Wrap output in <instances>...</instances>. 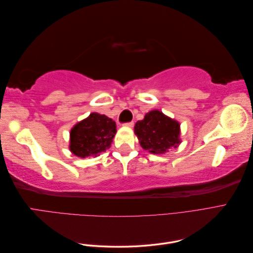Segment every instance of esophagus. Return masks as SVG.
<instances>
[{
	"label": "esophagus",
	"instance_id": "1",
	"mask_svg": "<svg viewBox=\"0 0 253 253\" xmlns=\"http://www.w3.org/2000/svg\"><path fill=\"white\" fill-rule=\"evenodd\" d=\"M126 126L127 127H133L134 126V122L133 121H129V122H126V124H125Z\"/></svg>",
	"mask_w": 253,
	"mask_h": 253
}]
</instances>
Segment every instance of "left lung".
Wrapping results in <instances>:
<instances>
[{
  "label": "left lung",
  "mask_w": 253,
  "mask_h": 253,
  "mask_svg": "<svg viewBox=\"0 0 253 253\" xmlns=\"http://www.w3.org/2000/svg\"><path fill=\"white\" fill-rule=\"evenodd\" d=\"M176 120L157 110L151 111L136 122L134 132L142 149L153 154H165L180 143V127Z\"/></svg>",
  "instance_id": "left-lung-1"
}]
</instances>
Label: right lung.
<instances>
[{"label": "right lung", "instance_id": "obj_1", "mask_svg": "<svg viewBox=\"0 0 253 253\" xmlns=\"http://www.w3.org/2000/svg\"><path fill=\"white\" fill-rule=\"evenodd\" d=\"M116 124L105 115L91 113L71 129L70 150L74 155L85 158L97 156L110 149Z\"/></svg>", "mask_w": 253, "mask_h": 253}]
</instances>
